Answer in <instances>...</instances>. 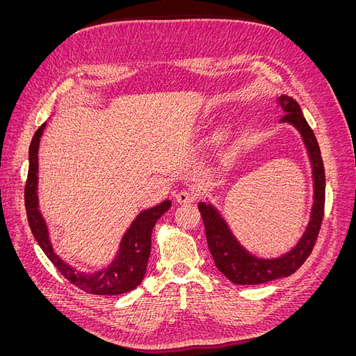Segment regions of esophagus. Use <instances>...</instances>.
I'll use <instances>...</instances> for the list:
<instances>
[{
  "label": "esophagus",
  "instance_id": "esophagus-1",
  "mask_svg": "<svg viewBox=\"0 0 356 356\" xmlns=\"http://www.w3.org/2000/svg\"><path fill=\"white\" fill-rule=\"evenodd\" d=\"M196 199H197V195H196L195 191H191V190H181V191H178L177 195H175V200L178 203H182V204L193 203Z\"/></svg>",
  "mask_w": 356,
  "mask_h": 356
}]
</instances>
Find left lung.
Here are the masks:
<instances>
[{"mask_svg": "<svg viewBox=\"0 0 356 356\" xmlns=\"http://www.w3.org/2000/svg\"><path fill=\"white\" fill-rule=\"evenodd\" d=\"M277 105L282 106L285 114L281 122L294 124L301 136H303L307 152L314 165V179H315V203L312 211V221L309 222L307 232L300 239L293 251H289L276 260H258V258L248 254L243 248L239 246L236 239L229 232L227 225L221 220L209 204L200 203L199 211L207 232V241L212 258L218 270L236 285H258L275 281V279L293 275L303 266L309 255L314 251V246L319 236V230L324 220L325 208V169L324 161L321 157V149L316 141V136L312 127L306 122L301 113L300 105L291 96L282 95L277 98Z\"/></svg>", "mask_w": 356, "mask_h": 356, "instance_id": "obj_1", "label": "left lung"}]
</instances>
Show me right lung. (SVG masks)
<instances>
[{"label": "right lung", "instance_id": "right-lung-1", "mask_svg": "<svg viewBox=\"0 0 356 356\" xmlns=\"http://www.w3.org/2000/svg\"><path fill=\"white\" fill-rule=\"evenodd\" d=\"M44 127L46 123H42L38 127V131L35 132L34 138H32L29 145V169L25 184V208L32 234H34L41 250L44 251V254L53 263V266L58 268L59 273L72 285L84 291V293L95 296H118L129 293V291L135 289L141 284L144 279L149 252H152V233L154 224L170 208V202H161L157 207L149 208L138 215L136 220L132 222L131 229L124 234L117 258L106 270L95 275L77 273L53 252L51 245L49 242L46 222L38 211V144Z\"/></svg>", "mask_w": 356, "mask_h": 356}]
</instances>
